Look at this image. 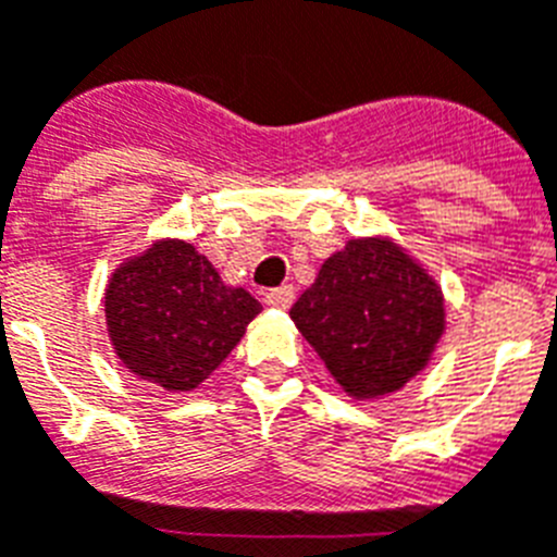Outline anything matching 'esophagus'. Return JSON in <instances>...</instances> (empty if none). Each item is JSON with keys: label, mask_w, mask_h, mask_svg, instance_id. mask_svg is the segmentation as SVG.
<instances>
[{"label": "esophagus", "mask_w": 557, "mask_h": 557, "mask_svg": "<svg viewBox=\"0 0 557 557\" xmlns=\"http://www.w3.org/2000/svg\"><path fill=\"white\" fill-rule=\"evenodd\" d=\"M295 301V289L289 287V284H284V287H275V289H268L264 293V304L273 309H289Z\"/></svg>", "instance_id": "1"}]
</instances>
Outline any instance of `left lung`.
<instances>
[{"label": "left lung", "instance_id": "obj_1", "mask_svg": "<svg viewBox=\"0 0 557 557\" xmlns=\"http://www.w3.org/2000/svg\"><path fill=\"white\" fill-rule=\"evenodd\" d=\"M289 318L357 401L401 391L430 366L446 332L441 284L391 236L348 239Z\"/></svg>", "mask_w": 557, "mask_h": 557}]
</instances>
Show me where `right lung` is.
Listing matches in <instances>:
<instances>
[{"mask_svg":"<svg viewBox=\"0 0 557 557\" xmlns=\"http://www.w3.org/2000/svg\"><path fill=\"white\" fill-rule=\"evenodd\" d=\"M262 304L228 287L186 239L127 256L106 287V326L122 366L166 393L203 385L245 337Z\"/></svg>","mask_w":557,"mask_h":557,"instance_id":"right-lung-1","label":"right lung"}]
</instances>
